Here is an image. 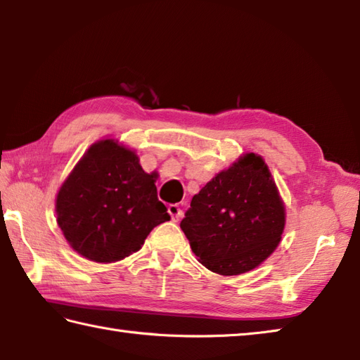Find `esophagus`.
<instances>
[{
  "mask_svg": "<svg viewBox=\"0 0 360 360\" xmlns=\"http://www.w3.org/2000/svg\"><path fill=\"white\" fill-rule=\"evenodd\" d=\"M167 212H169V214H171V219L174 222H179L181 219L183 212H181V208L177 205V203H172V205H169Z\"/></svg>",
  "mask_w": 360,
  "mask_h": 360,
  "instance_id": "34e87169",
  "label": "esophagus"
}]
</instances>
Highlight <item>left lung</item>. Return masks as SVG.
Masks as SVG:
<instances>
[{"mask_svg": "<svg viewBox=\"0 0 360 360\" xmlns=\"http://www.w3.org/2000/svg\"><path fill=\"white\" fill-rule=\"evenodd\" d=\"M207 269L238 276L274 252L285 229V205L264 160L244 153L210 180L180 222Z\"/></svg>", "mask_w": 360, "mask_h": 360, "instance_id": "left-lung-1", "label": "left lung"}]
</instances>
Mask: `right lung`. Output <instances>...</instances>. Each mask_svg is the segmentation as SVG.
Here are the masks:
<instances>
[{"label": "right lung", "instance_id": "add662e5", "mask_svg": "<svg viewBox=\"0 0 360 360\" xmlns=\"http://www.w3.org/2000/svg\"><path fill=\"white\" fill-rule=\"evenodd\" d=\"M136 152L100 139L75 165L56 195L58 226L81 257L112 263L138 252L153 227L171 219Z\"/></svg>", "mask_w": 360, "mask_h": 360}]
</instances>
